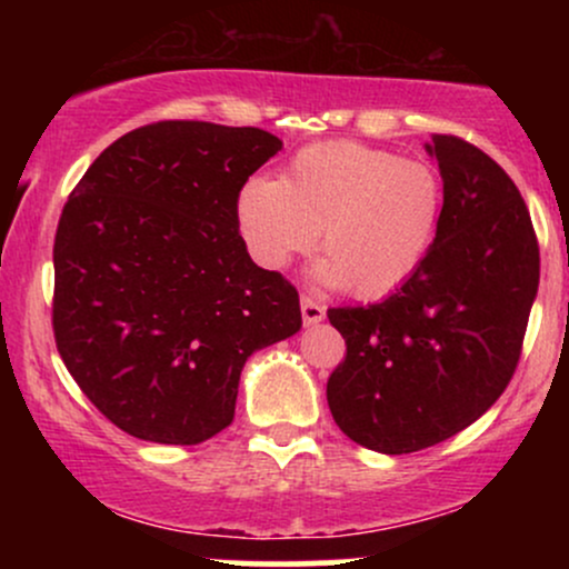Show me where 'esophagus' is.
<instances>
[{
	"mask_svg": "<svg viewBox=\"0 0 569 569\" xmlns=\"http://www.w3.org/2000/svg\"><path fill=\"white\" fill-rule=\"evenodd\" d=\"M326 318V307L321 302H316L312 297H302V321L305 326H316Z\"/></svg>",
	"mask_w": 569,
	"mask_h": 569,
	"instance_id": "esophagus-1",
	"label": "esophagus"
}]
</instances>
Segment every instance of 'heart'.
<instances>
[{
	"label": "heart",
	"mask_w": 569,
	"mask_h": 569,
	"mask_svg": "<svg viewBox=\"0 0 569 569\" xmlns=\"http://www.w3.org/2000/svg\"><path fill=\"white\" fill-rule=\"evenodd\" d=\"M443 206V179L428 162L358 141H323L299 149L283 179L253 176L240 189L238 221L267 270L289 267L321 230L326 257L316 278L382 299L426 264Z\"/></svg>",
	"instance_id": "1"
}]
</instances>
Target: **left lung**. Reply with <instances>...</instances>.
<instances>
[{"mask_svg":"<svg viewBox=\"0 0 569 569\" xmlns=\"http://www.w3.org/2000/svg\"><path fill=\"white\" fill-rule=\"evenodd\" d=\"M447 189L426 264L369 307H331L345 361L326 398L348 439L382 455L447 441L498 401L521 356L540 251L519 189L489 154L433 136Z\"/></svg>","mask_w":569,"mask_h":569,"instance_id":"8db88e82","label":"left lung"}]
</instances>
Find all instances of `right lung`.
<instances>
[{
  "mask_svg": "<svg viewBox=\"0 0 569 569\" xmlns=\"http://www.w3.org/2000/svg\"><path fill=\"white\" fill-rule=\"evenodd\" d=\"M283 141L162 120L103 149L58 221L53 331L69 375L136 439L200 443L248 356L297 335L299 293L251 262L238 198Z\"/></svg>",
  "mask_w": 569,
  "mask_h": 569,
  "instance_id": "add662e5",
  "label": "right lung"
}]
</instances>
